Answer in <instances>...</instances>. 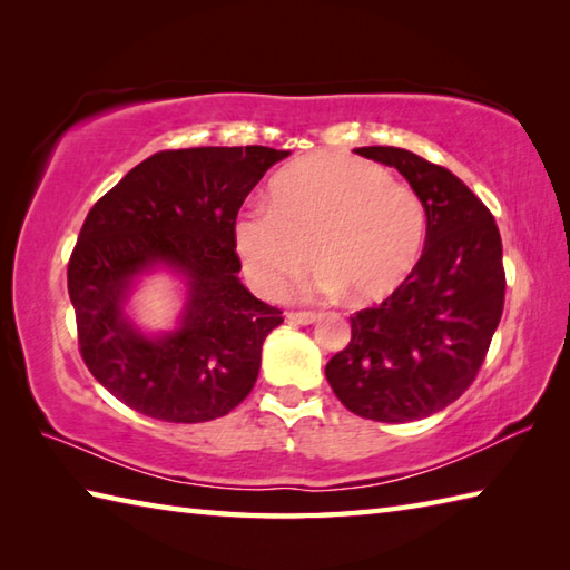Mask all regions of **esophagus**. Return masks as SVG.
I'll return each mask as SVG.
<instances>
[{
  "mask_svg": "<svg viewBox=\"0 0 570 570\" xmlns=\"http://www.w3.org/2000/svg\"><path fill=\"white\" fill-rule=\"evenodd\" d=\"M288 323H294V325H311V323H316L321 316L318 313H313V311H296V313H288Z\"/></svg>",
  "mask_w": 570,
  "mask_h": 570,
  "instance_id": "esophagus-1",
  "label": "esophagus"
}]
</instances>
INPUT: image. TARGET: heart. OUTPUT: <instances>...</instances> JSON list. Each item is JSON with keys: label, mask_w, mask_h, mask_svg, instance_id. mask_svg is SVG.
<instances>
[{"label": "heart", "mask_w": 570, "mask_h": 570, "mask_svg": "<svg viewBox=\"0 0 570 570\" xmlns=\"http://www.w3.org/2000/svg\"><path fill=\"white\" fill-rule=\"evenodd\" d=\"M423 239L419 193L335 151L286 166L272 178L269 205H252L235 220L242 266L266 296H282L316 259L321 292H347L357 304L386 298L414 272Z\"/></svg>", "instance_id": "b5f03b06"}]
</instances>
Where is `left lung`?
<instances>
[{
	"mask_svg": "<svg viewBox=\"0 0 570 570\" xmlns=\"http://www.w3.org/2000/svg\"><path fill=\"white\" fill-rule=\"evenodd\" d=\"M355 154L396 168L426 208V245L406 282L357 311L325 377L353 414L426 419L475 380L504 308L502 239L492 213L448 168L396 147Z\"/></svg>",
	"mask_w": 570,
	"mask_h": 570,
	"instance_id": "8db88e82",
	"label": "left lung"
}]
</instances>
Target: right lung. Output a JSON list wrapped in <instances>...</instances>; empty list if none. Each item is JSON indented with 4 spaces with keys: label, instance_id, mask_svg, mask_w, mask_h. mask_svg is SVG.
<instances>
[{
    "label": "right lung",
    "instance_id": "add662e5",
    "mask_svg": "<svg viewBox=\"0 0 570 570\" xmlns=\"http://www.w3.org/2000/svg\"><path fill=\"white\" fill-rule=\"evenodd\" d=\"M288 151H159L92 205L68 264L85 365L144 416L200 423L229 414L257 382L262 345L282 311L239 282L235 220L249 190ZM185 278L177 328L147 334L126 304L144 273Z\"/></svg>",
    "mask_w": 570,
    "mask_h": 570
}]
</instances>
